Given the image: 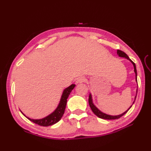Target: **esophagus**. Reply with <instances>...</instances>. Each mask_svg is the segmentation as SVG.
<instances>
[{
  "instance_id": "esophagus-1",
  "label": "esophagus",
  "mask_w": 151,
  "mask_h": 151,
  "mask_svg": "<svg viewBox=\"0 0 151 151\" xmlns=\"http://www.w3.org/2000/svg\"><path fill=\"white\" fill-rule=\"evenodd\" d=\"M85 81V78L84 77H80L77 80V82L78 83H82L83 82Z\"/></svg>"
}]
</instances>
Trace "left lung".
<instances>
[{
    "instance_id": "1",
    "label": "left lung",
    "mask_w": 151,
    "mask_h": 151,
    "mask_svg": "<svg viewBox=\"0 0 151 151\" xmlns=\"http://www.w3.org/2000/svg\"><path fill=\"white\" fill-rule=\"evenodd\" d=\"M117 54L119 55V56L123 57V58H125L128 59L129 60H130L131 62H132V63L133 64V65H134V72H135V73H136V82H137V70H136V67L135 63H134L132 62V61L129 58V57L127 56V54L126 53H124V52H123V51L120 50H117ZM136 95H137V94H136ZM136 97H135V100H136ZM135 100H134V101L133 102V104L134 103V102H135ZM88 102H89V106H90L92 111L93 112V113H94L96 115H97V117H99V118H101V119H109V120H110V119H117L120 118L121 117H122V116H123V115H124L125 114H126L127 112L129 110V109H130L131 107H132V105L131 106H130L129 109H128V110H127V111H125L124 112V113H123V114H121V115H110L106 114H104V113H102V111H101L97 107L95 106L93 104V103L92 97H91V94H89Z\"/></svg>"
}]
</instances>
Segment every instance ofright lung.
Here are the masks:
<instances>
[{"label":"right lung","instance_id":"obj_1","mask_svg":"<svg viewBox=\"0 0 151 151\" xmlns=\"http://www.w3.org/2000/svg\"><path fill=\"white\" fill-rule=\"evenodd\" d=\"M75 87V84H71L68 88L64 89L62 97H61L60 99V103L56 110L52 114H50L45 117L41 119H30L28 117H27V118L32 122H33V123L43 127H49L50 126V125H52L58 123L63 116L66 107V104L67 101V99L68 98L70 92H71V91ZM21 113L25 116V115L22 112H21Z\"/></svg>","mask_w":151,"mask_h":151}]
</instances>
